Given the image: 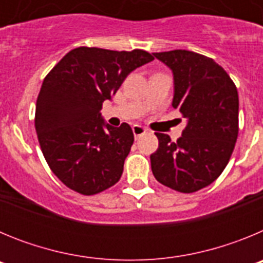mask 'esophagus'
<instances>
[{"instance_id":"1","label":"esophagus","mask_w":263,"mask_h":263,"mask_svg":"<svg viewBox=\"0 0 263 263\" xmlns=\"http://www.w3.org/2000/svg\"><path fill=\"white\" fill-rule=\"evenodd\" d=\"M132 130H133V134H134V137H136V138H137V137L143 136V134L147 132V129H145V127H142V126H139V125H133Z\"/></svg>"}]
</instances>
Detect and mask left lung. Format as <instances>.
Here are the masks:
<instances>
[{"mask_svg":"<svg viewBox=\"0 0 263 263\" xmlns=\"http://www.w3.org/2000/svg\"><path fill=\"white\" fill-rule=\"evenodd\" d=\"M154 57L173 69V106L187 126L176 142L155 133L153 174L166 187L192 194L215 182L231 159L238 136L237 88L221 66L200 53L173 50Z\"/></svg>","mask_w":263,"mask_h":263,"instance_id":"8db88e82","label":"left lung"}]
</instances>
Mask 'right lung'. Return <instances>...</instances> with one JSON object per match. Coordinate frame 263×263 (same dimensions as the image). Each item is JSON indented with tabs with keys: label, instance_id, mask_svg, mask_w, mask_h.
I'll return each instance as SVG.
<instances>
[{
	"label": "right lung",
	"instance_id": "right-lung-1",
	"mask_svg": "<svg viewBox=\"0 0 263 263\" xmlns=\"http://www.w3.org/2000/svg\"><path fill=\"white\" fill-rule=\"evenodd\" d=\"M152 60L143 50L78 47L47 73L36 100V136L48 167L69 190L89 196L120 180L133 132L125 122L105 125L100 110L130 72Z\"/></svg>",
	"mask_w": 263,
	"mask_h": 263
}]
</instances>
